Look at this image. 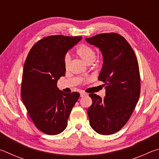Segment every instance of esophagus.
Returning a JSON list of instances; mask_svg holds the SVG:
<instances>
[{
	"mask_svg": "<svg viewBox=\"0 0 159 159\" xmlns=\"http://www.w3.org/2000/svg\"><path fill=\"white\" fill-rule=\"evenodd\" d=\"M85 95H87V94L85 93H80V96L81 97V98H83V97H84Z\"/></svg>",
	"mask_w": 159,
	"mask_h": 159,
	"instance_id": "34e87169",
	"label": "esophagus"
}]
</instances>
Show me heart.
<instances>
[{
	"mask_svg": "<svg viewBox=\"0 0 159 159\" xmlns=\"http://www.w3.org/2000/svg\"><path fill=\"white\" fill-rule=\"evenodd\" d=\"M76 52L77 55L85 61L87 64H91L95 60V52L93 48L90 45L86 44H80L76 48ZM70 62V57L69 55H66L64 57V64L66 69L68 68Z\"/></svg>",
	"mask_w": 159,
	"mask_h": 159,
	"instance_id": "heart-1",
	"label": "heart"
}]
</instances>
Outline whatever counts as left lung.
<instances>
[{
  "mask_svg": "<svg viewBox=\"0 0 159 159\" xmlns=\"http://www.w3.org/2000/svg\"><path fill=\"white\" fill-rule=\"evenodd\" d=\"M85 41L101 51L103 64L98 80L107 85L104 99L94 93L89 95L93 100L88 109L90 124L99 134H114L128 122L138 102V60L130 44L118 34H100Z\"/></svg>",
  "mask_w": 159,
  "mask_h": 159,
  "instance_id": "8db88e82",
  "label": "left lung"
}]
</instances>
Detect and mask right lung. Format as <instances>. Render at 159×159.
Returning a JSON list of instances; mask_svg holds the SVG:
<instances>
[{
    "mask_svg": "<svg viewBox=\"0 0 159 159\" xmlns=\"http://www.w3.org/2000/svg\"><path fill=\"white\" fill-rule=\"evenodd\" d=\"M81 39V36L61 35L44 38L31 48L26 59L21 99L35 125L47 134L55 135L65 130L79 98V93H64L57 83L65 76L64 56Z\"/></svg>",
    "mask_w": 159,
    "mask_h": 159,
    "instance_id": "1",
    "label": "right lung"
}]
</instances>
